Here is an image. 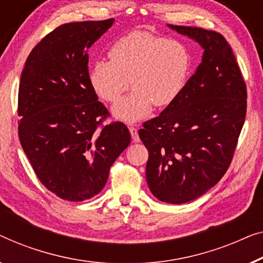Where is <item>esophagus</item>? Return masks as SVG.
Masks as SVG:
<instances>
[{"label":"esophagus","instance_id":"1","mask_svg":"<svg viewBox=\"0 0 263 263\" xmlns=\"http://www.w3.org/2000/svg\"><path fill=\"white\" fill-rule=\"evenodd\" d=\"M130 133H131V137H132V142H133V143H138V142H139L138 130H137L136 127L131 126V127H130Z\"/></svg>","mask_w":263,"mask_h":263}]
</instances>
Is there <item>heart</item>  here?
Listing matches in <instances>:
<instances>
[{
    "instance_id": "1",
    "label": "heart",
    "mask_w": 263,
    "mask_h": 263,
    "mask_svg": "<svg viewBox=\"0 0 263 263\" xmlns=\"http://www.w3.org/2000/svg\"><path fill=\"white\" fill-rule=\"evenodd\" d=\"M110 61H96L89 70V82L105 101L116 102L128 88L133 89L113 107L118 119L135 123L153 106L165 107L179 99L192 70L188 47L146 31H133L113 43Z\"/></svg>"
}]
</instances>
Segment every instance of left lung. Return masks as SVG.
<instances>
[{
    "label": "left lung",
    "instance_id": "8db88e82",
    "mask_svg": "<svg viewBox=\"0 0 263 263\" xmlns=\"http://www.w3.org/2000/svg\"><path fill=\"white\" fill-rule=\"evenodd\" d=\"M202 47L201 63L176 101L138 131L149 151L146 182L168 204L194 200L218 183L231 163L247 110V89L221 34L168 25Z\"/></svg>",
    "mask_w": 263,
    "mask_h": 263
}]
</instances>
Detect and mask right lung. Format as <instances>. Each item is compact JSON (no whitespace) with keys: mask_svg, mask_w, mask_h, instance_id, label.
<instances>
[{"mask_svg":"<svg viewBox=\"0 0 263 263\" xmlns=\"http://www.w3.org/2000/svg\"><path fill=\"white\" fill-rule=\"evenodd\" d=\"M113 22L59 26L32 50L21 73V146L40 182L68 201L98 195L131 142L120 121L99 130L108 112L89 82L88 50Z\"/></svg>","mask_w":263,"mask_h":263,"instance_id":"add662e5","label":"right lung"}]
</instances>
